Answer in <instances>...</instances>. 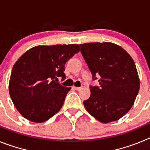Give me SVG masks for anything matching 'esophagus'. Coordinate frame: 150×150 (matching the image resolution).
Returning <instances> with one entry per match:
<instances>
[{"instance_id":"1","label":"esophagus","mask_w":150,"mask_h":150,"mask_svg":"<svg viewBox=\"0 0 150 150\" xmlns=\"http://www.w3.org/2000/svg\"><path fill=\"white\" fill-rule=\"evenodd\" d=\"M74 89H75V90H76V91H79V90L81 89L82 88H81V87H75V86H74Z\"/></svg>"}]
</instances>
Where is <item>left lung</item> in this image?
Instances as JSON below:
<instances>
[{
    "label": "left lung",
    "mask_w": 150,
    "mask_h": 150,
    "mask_svg": "<svg viewBox=\"0 0 150 150\" xmlns=\"http://www.w3.org/2000/svg\"><path fill=\"white\" fill-rule=\"evenodd\" d=\"M80 52L98 86H90L91 95L83 101L86 110L103 123L122 117L133 106L140 80L132 58L112 43L79 44Z\"/></svg>",
    "instance_id": "left-lung-1"
}]
</instances>
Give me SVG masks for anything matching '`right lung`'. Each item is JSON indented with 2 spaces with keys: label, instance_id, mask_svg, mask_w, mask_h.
Wrapping results in <instances>:
<instances>
[{
  "label": "right lung",
  "instance_id": "obj_1",
  "mask_svg": "<svg viewBox=\"0 0 150 150\" xmlns=\"http://www.w3.org/2000/svg\"><path fill=\"white\" fill-rule=\"evenodd\" d=\"M79 52L77 44L37 46L17 60L9 85L11 99L24 117L43 122L59 112L71 88L58 83L66 78L65 63Z\"/></svg>",
  "mask_w": 150,
  "mask_h": 150
}]
</instances>
